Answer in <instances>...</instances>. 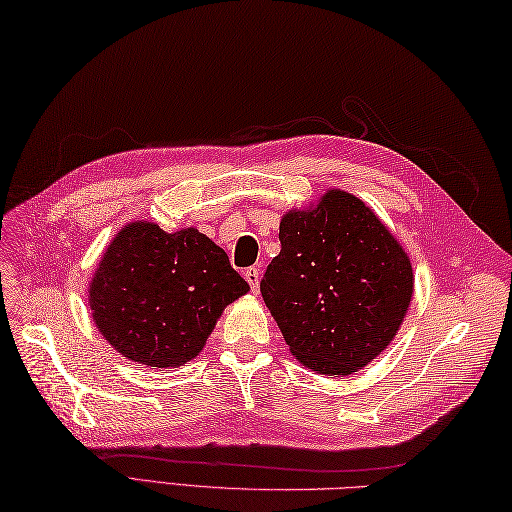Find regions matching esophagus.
<instances>
[{"label":"esophagus","instance_id":"1","mask_svg":"<svg viewBox=\"0 0 512 512\" xmlns=\"http://www.w3.org/2000/svg\"><path fill=\"white\" fill-rule=\"evenodd\" d=\"M244 279L248 281L250 290L257 292V290H259V279H262V273H259L257 266H250V268L244 270Z\"/></svg>","mask_w":512,"mask_h":512}]
</instances>
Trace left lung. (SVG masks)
I'll use <instances>...</instances> for the list:
<instances>
[{"label":"left lung","mask_w":512,"mask_h":512,"mask_svg":"<svg viewBox=\"0 0 512 512\" xmlns=\"http://www.w3.org/2000/svg\"><path fill=\"white\" fill-rule=\"evenodd\" d=\"M279 242L259 288L290 352L328 376L365 367L407 314L405 250L365 202L339 189L310 211L286 213Z\"/></svg>","instance_id":"1"}]
</instances>
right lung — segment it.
I'll use <instances>...</instances> for the list:
<instances>
[{"label":"right lung","instance_id":"obj_1","mask_svg":"<svg viewBox=\"0 0 512 512\" xmlns=\"http://www.w3.org/2000/svg\"><path fill=\"white\" fill-rule=\"evenodd\" d=\"M246 292L224 250L198 228L165 233L132 222L96 268L90 308L118 352L162 369L198 356L222 310Z\"/></svg>","mask_w":512,"mask_h":512}]
</instances>
